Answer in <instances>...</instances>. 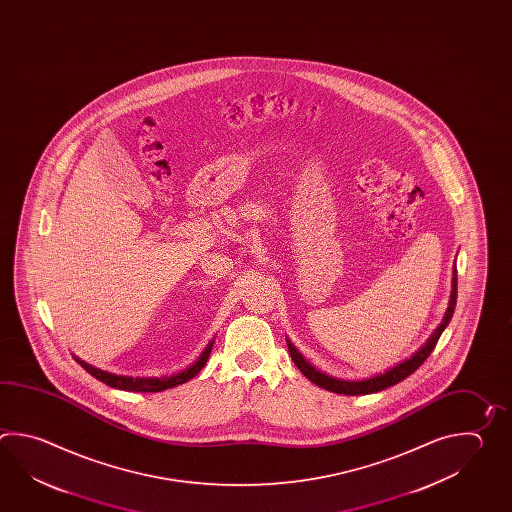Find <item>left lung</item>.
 Masks as SVG:
<instances>
[{"mask_svg": "<svg viewBox=\"0 0 512 512\" xmlns=\"http://www.w3.org/2000/svg\"><path fill=\"white\" fill-rule=\"evenodd\" d=\"M456 297H458V277L454 272L452 277V292H450L449 308L445 312L443 321L439 324L438 328L432 332V335L428 337L427 343L419 348L416 354L412 357L405 359L403 363L392 366L390 370H386L385 374H377V376L370 377V379H363V381H345V379H335L332 376H326L323 372H319L315 366L310 365L306 359H304L301 352L295 348V346L288 341V352L292 355L293 363L295 366L303 372L304 376L308 377L312 383L317 386H321L328 392H334V394H345V396H363V394H374L379 390H385L388 386H394L403 381L405 377L410 376L412 372H416L419 366L425 363L428 355L432 354L434 346L438 343L439 337L443 334V330L447 328V324L452 319V313L456 308Z\"/></svg>", "mask_w": 512, "mask_h": 512, "instance_id": "obj_1", "label": "left lung"}]
</instances>
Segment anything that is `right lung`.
<instances>
[{
    "mask_svg": "<svg viewBox=\"0 0 512 512\" xmlns=\"http://www.w3.org/2000/svg\"><path fill=\"white\" fill-rule=\"evenodd\" d=\"M213 343H215V341L211 339L208 346L202 350V354L199 355V359H197L193 365H189L186 370L177 372V374H173V376H116V374H109V372H104V370H100V368H94V366L89 365V363H85V361L78 359V357H74V359H76V363H78V365H82V368L87 370L91 376L96 377L98 381H102V383H105L107 386H113V388H118V390H127V392H162V390H167V388L182 385V383L189 381L191 377L197 376L200 370L204 368V365H206V361H208L209 354H211V348H213Z\"/></svg>",
    "mask_w": 512,
    "mask_h": 512,
    "instance_id": "add662e5",
    "label": "right lung"
}]
</instances>
